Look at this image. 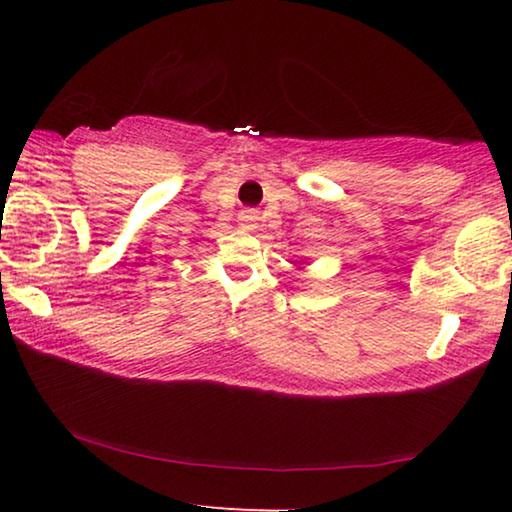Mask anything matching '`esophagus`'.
Instances as JSON below:
<instances>
[{
    "instance_id": "1",
    "label": "esophagus",
    "mask_w": 512,
    "mask_h": 512,
    "mask_svg": "<svg viewBox=\"0 0 512 512\" xmlns=\"http://www.w3.org/2000/svg\"><path fill=\"white\" fill-rule=\"evenodd\" d=\"M237 221H240V226H242L244 230H254L258 216H256L254 212H242L240 219H237Z\"/></svg>"
}]
</instances>
